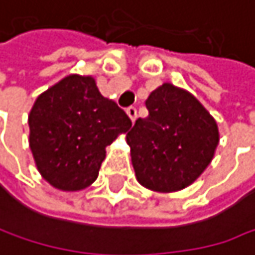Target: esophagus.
Here are the masks:
<instances>
[{
    "label": "esophagus",
    "mask_w": 255,
    "mask_h": 255,
    "mask_svg": "<svg viewBox=\"0 0 255 255\" xmlns=\"http://www.w3.org/2000/svg\"><path fill=\"white\" fill-rule=\"evenodd\" d=\"M127 115H128V116H130V119L134 122V121H136V118H137V109H136V107H133V106H131V107H128V109H127Z\"/></svg>",
    "instance_id": "esophagus-1"
}]
</instances>
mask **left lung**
Here are the masks:
<instances>
[{
  "instance_id": "obj_1",
  "label": "left lung",
  "mask_w": 255,
  "mask_h": 255,
  "mask_svg": "<svg viewBox=\"0 0 255 255\" xmlns=\"http://www.w3.org/2000/svg\"><path fill=\"white\" fill-rule=\"evenodd\" d=\"M145 104L149 115L127 133L136 178L152 191H179L212 161L218 125L193 94L172 83L152 91Z\"/></svg>"
}]
</instances>
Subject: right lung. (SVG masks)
<instances>
[{"mask_svg":"<svg viewBox=\"0 0 255 255\" xmlns=\"http://www.w3.org/2000/svg\"><path fill=\"white\" fill-rule=\"evenodd\" d=\"M35 166L52 187L79 191L98 176L106 146L131 119L104 98L91 76L70 74L40 94L28 116Z\"/></svg>","mask_w":255,"mask_h":255,"instance_id":"obj_1","label":"right lung"}]
</instances>
